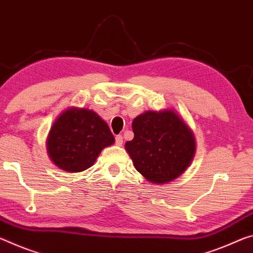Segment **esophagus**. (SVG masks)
Segmentation results:
<instances>
[{"mask_svg":"<svg viewBox=\"0 0 253 253\" xmlns=\"http://www.w3.org/2000/svg\"><path fill=\"white\" fill-rule=\"evenodd\" d=\"M115 142H116V145H118V146L123 145V142H124V138H123V136H122V135H117V136H116V138H115Z\"/></svg>","mask_w":253,"mask_h":253,"instance_id":"esophagus-1","label":"esophagus"}]
</instances>
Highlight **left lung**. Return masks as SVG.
<instances>
[{
	"mask_svg": "<svg viewBox=\"0 0 253 253\" xmlns=\"http://www.w3.org/2000/svg\"><path fill=\"white\" fill-rule=\"evenodd\" d=\"M131 127L134 138L126 143V151L148 181L170 182L190 164L195 137L175 112L146 111L133 120Z\"/></svg>",
	"mask_w": 253,
	"mask_h": 253,
	"instance_id": "8db88e82",
	"label": "left lung"
}]
</instances>
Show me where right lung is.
<instances>
[{
	"label": "right lung",
	"mask_w": 253,
	"mask_h": 253,
	"mask_svg": "<svg viewBox=\"0 0 253 253\" xmlns=\"http://www.w3.org/2000/svg\"><path fill=\"white\" fill-rule=\"evenodd\" d=\"M114 142L109 127L95 112L71 108L51 126L47 150L59 169L74 173L90 168Z\"/></svg>",
	"instance_id": "1"
}]
</instances>
